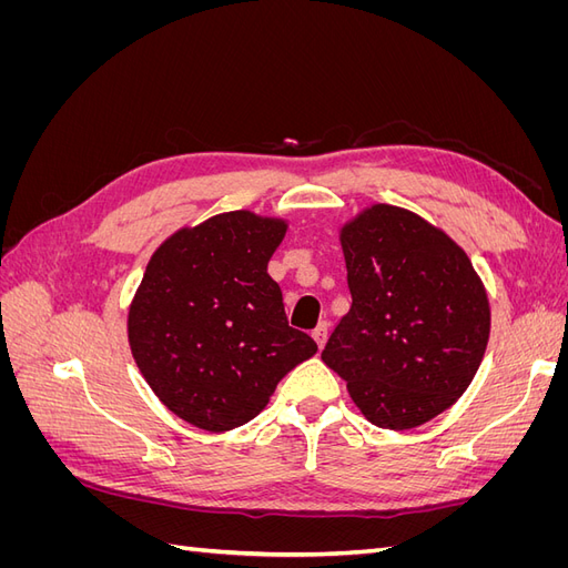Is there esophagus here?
Instances as JSON below:
<instances>
[{
	"mask_svg": "<svg viewBox=\"0 0 568 568\" xmlns=\"http://www.w3.org/2000/svg\"><path fill=\"white\" fill-rule=\"evenodd\" d=\"M326 334H329V324H326V322H320V324L315 326V329H313V338H315V343H317L320 348L324 346Z\"/></svg>",
	"mask_w": 568,
	"mask_h": 568,
	"instance_id": "1",
	"label": "esophagus"
}]
</instances>
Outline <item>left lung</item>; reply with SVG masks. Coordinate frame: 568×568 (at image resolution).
Here are the masks:
<instances>
[{"mask_svg": "<svg viewBox=\"0 0 568 568\" xmlns=\"http://www.w3.org/2000/svg\"><path fill=\"white\" fill-rule=\"evenodd\" d=\"M341 248L353 303L322 363L374 426H422L467 390L484 359V282L448 234L398 205L355 215L341 227Z\"/></svg>", "mask_w": 568, "mask_h": 568, "instance_id": "8db88e82", "label": "left lung"}]
</instances>
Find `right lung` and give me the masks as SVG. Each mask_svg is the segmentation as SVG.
I'll use <instances>...</instances> for the list:
<instances>
[{"label": "right lung", "mask_w": 568, "mask_h": 568, "mask_svg": "<svg viewBox=\"0 0 568 568\" xmlns=\"http://www.w3.org/2000/svg\"><path fill=\"white\" fill-rule=\"evenodd\" d=\"M286 220L251 211L182 227L151 255L128 313L136 367L159 400L203 432L265 409L284 376L317 353L288 326L267 263Z\"/></svg>", "instance_id": "right-lung-1"}]
</instances>
